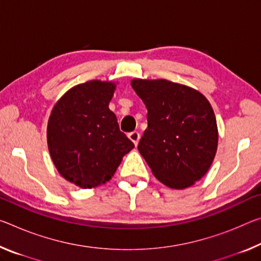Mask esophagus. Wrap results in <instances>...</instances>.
Listing matches in <instances>:
<instances>
[{
	"label": "esophagus",
	"mask_w": 261,
	"mask_h": 261,
	"mask_svg": "<svg viewBox=\"0 0 261 261\" xmlns=\"http://www.w3.org/2000/svg\"><path fill=\"white\" fill-rule=\"evenodd\" d=\"M129 138L132 140V142H134L135 145L137 146L139 139H140L139 132H138V131H132V132H130V134H129Z\"/></svg>",
	"instance_id": "34e87169"
}]
</instances>
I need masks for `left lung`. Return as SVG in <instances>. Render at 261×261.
<instances>
[{
	"mask_svg": "<svg viewBox=\"0 0 261 261\" xmlns=\"http://www.w3.org/2000/svg\"><path fill=\"white\" fill-rule=\"evenodd\" d=\"M147 109V129L138 151L160 182L185 189L203 177L218 143L216 117L197 90L168 80L134 79Z\"/></svg>",
	"mask_w": 261,
	"mask_h": 261,
	"instance_id": "8db88e82",
	"label": "left lung"
}]
</instances>
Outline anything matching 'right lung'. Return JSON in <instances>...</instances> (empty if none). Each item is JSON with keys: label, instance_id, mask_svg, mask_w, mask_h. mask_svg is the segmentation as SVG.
<instances>
[{"label": "right lung", "instance_id": "obj_1", "mask_svg": "<svg viewBox=\"0 0 261 261\" xmlns=\"http://www.w3.org/2000/svg\"><path fill=\"white\" fill-rule=\"evenodd\" d=\"M116 85L92 80L64 94L47 124V145L61 176L80 188L111 179L135 144L119 130L109 109Z\"/></svg>", "mask_w": 261, "mask_h": 261}]
</instances>
